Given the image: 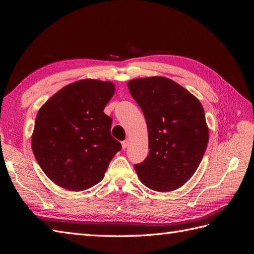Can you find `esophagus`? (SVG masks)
Returning <instances> with one entry per match:
<instances>
[{"label": "esophagus", "mask_w": 254, "mask_h": 254, "mask_svg": "<svg viewBox=\"0 0 254 254\" xmlns=\"http://www.w3.org/2000/svg\"><path fill=\"white\" fill-rule=\"evenodd\" d=\"M128 143H129V141H128V140H125V141H123V142H122V147H123V149H126V148H127Z\"/></svg>", "instance_id": "obj_1"}]
</instances>
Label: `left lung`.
<instances>
[{
	"mask_svg": "<svg viewBox=\"0 0 254 254\" xmlns=\"http://www.w3.org/2000/svg\"><path fill=\"white\" fill-rule=\"evenodd\" d=\"M128 89L141 107L148 129L149 153L134 170L145 187L171 191L186 183L200 164L209 128L200 102L162 76L136 78Z\"/></svg>",
	"mask_w": 254,
	"mask_h": 254,
	"instance_id": "1",
	"label": "left lung"
}]
</instances>
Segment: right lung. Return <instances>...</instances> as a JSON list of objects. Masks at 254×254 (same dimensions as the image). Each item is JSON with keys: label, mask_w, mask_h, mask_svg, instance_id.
I'll return each instance as SVG.
<instances>
[{"label": "right lung", "mask_w": 254, "mask_h": 254, "mask_svg": "<svg viewBox=\"0 0 254 254\" xmlns=\"http://www.w3.org/2000/svg\"><path fill=\"white\" fill-rule=\"evenodd\" d=\"M110 81L82 79L67 84L38 111L32 148L42 171L57 186L79 191L92 188L122 145L111 135L104 113L114 94Z\"/></svg>", "instance_id": "right-lung-1"}]
</instances>
